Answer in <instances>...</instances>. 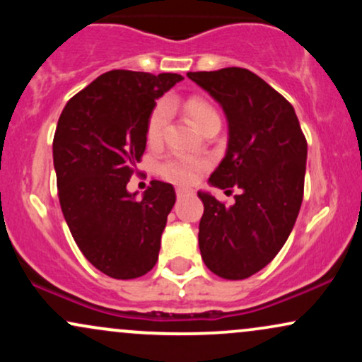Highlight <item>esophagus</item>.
<instances>
[{
	"mask_svg": "<svg viewBox=\"0 0 362 362\" xmlns=\"http://www.w3.org/2000/svg\"><path fill=\"white\" fill-rule=\"evenodd\" d=\"M190 194H192V190H190V189H182V187H178V189H177V197L178 199L185 197V195H190Z\"/></svg>",
	"mask_w": 362,
	"mask_h": 362,
	"instance_id": "1",
	"label": "esophagus"
}]
</instances>
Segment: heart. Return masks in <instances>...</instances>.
<instances>
[{
  "label": "heart",
  "instance_id": "heart-1",
  "mask_svg": "<svg viewBox=\"0 0 362 362\" xmlns=\"http://www.w3.org/2000/svg\"><path fill=\"white\" fill-rule=\"evenodd\" d=\"M185 110L189 112L190 119L199 129H202L211 120H219L218 112H216L209 103L199 98H190L185 103ZM170 117V103L160 102L149 114L148 126H146V138L149 143H158L163 136L165 126H167ZM207 168V161L201 158L187 156V155H170L163 163L160 165V173L168 180L177 182V184H192L199 173Z\"/></svg>",
  "mask_w": 362,
  "mask_h": 362
}]
</instances>
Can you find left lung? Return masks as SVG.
Returning a JSON list of instances; mask_svg holds the SVG:
<instances>
[{
  "instance_id": "1",
  "label": "left lung",
  "mask_w": 362,
  "mask_h": 362,
  "mask_svg": "<svg viewBox=\"0 0 362 362\" xmlns=\"http://www.w3.org/2000/svg\"><path fill=\"white\" fill-rule=\"evenodd\" d=\"M206 90L228 120L226 155L209 185L231 192L224 206L199 190L204 214L199 248L211 272L247 279L279 253L303 202L308 146L293 105L255 73L243 68L187 73Z\"/></svg>"
}]
</instances>
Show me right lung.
<instances>
[{"instance_id":"obj_1","label":"right lung","mask_w":362,"mask_h":362,"mask_svg":"<svg viewBox=\"0 0 362 362\" xmlns=\"http://www.w3.org/2000/svg\"><path fill=\"white\" fill-rule=\"evenodd\" d=\"M182 80L114 69L74 95L57 120L52 158L62 214L86 260L114 279L144 276L158 260L175 190L153 180L138 197L127 182L156 100Z\"/></svg>"}]
</instances>
